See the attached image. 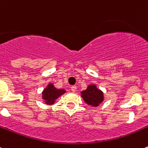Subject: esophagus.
Instances as JSON below:
<instances>
[{
	"mask_svg": "<svg viewBox=\"0 0 148 148\" xmlns=\"http://www.w3.org/2000/svg\"><path fill=\"white\" fill-rule=\"evenodd\" d=\"M71 90H72V92H74V93L76 92V90H77V86H71Z\"/></svg>",
	"mask_w": 148,
	"mask_h": 148,
	"instance_id": "esophagus-1",
	"label": "esophagus"
}]
</instances>
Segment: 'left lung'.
Returning a JSON list of instances; mask_svg holds the SVG:
<instances>
[{
	"instance_id": "8db88e82",
	"label": "left lung",
	"mask_w": 148,
	"mask_h": 148,
	"mask_svg": "<svg viewBox=\"0 0 148 148\" xmlns=\"http://www.w3.org/2000/svg\"><path fill=\"white\" fill-rule=\"evenodd\" d=\"M84 101L91 106H98L103 101V93L96 87L95 85H90L87 89L81 92Z\"/></svg>"
}]
</instances>
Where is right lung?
I'll list each match as a JSON object with an SVG mask.
<instances>
[{
	"label": "right lung",
	"mask_w": 148,
	"mask_h": 148,
	"mask_svg": "<svg viewBox=\"0 0 148 148\" xmlns=\"http://www.w3.org/2000/svg\"><path fill=\"white\" fill-rule=\"evenodd\" d=\"M65 93L64 89H57L53 84H49L42 91V99L47 105H51L60 95Z\"/></svg>",
	"instance_id": "right-lung-1"
}]
</instances>
